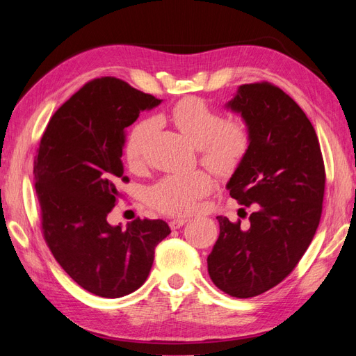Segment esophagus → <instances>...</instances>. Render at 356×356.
Listing matches in <instances>:
<instances>
[{
    "instance_id": "esophagus-1",
    "label": "esophagus",
    "mask_w": 356,
    "mask_h": 356,
    "mask_svg": "<svg viewBox=\"0 0 356 356\" xmlns=\"http://www.w3.org/2000/svg\"><path fill=\"white\" fill-rule=\"evenodd\" d=\"M187 221H188V218H177V220H172V221L169 222V225H170L172 230H175V229L182 227V225H184Z\"/></svg>"
}]
</instances>
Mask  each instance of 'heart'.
Masks as SVG:
<instances>
[{"label":"heart","mask_w":356,"mask_h":356,"mask_svg":"<svg viewBox=\"0 0 356 356\" xmlns=\"http://www.w3.org/2000/svg\"><path fill=\"white\" fill-rule=\"evenodd\" d=\"M170 118L188 141L200 148L202 163L215 175L230 177L241 168L251 149L252 132L243 118L224 115L200 98H186L172 108ZM157 129L154 118L139 120L129 132L124 156L131 166L144 161L149 139ZM212 179L203 170L168 175L147 190V202L154 209L169 215L195 212L199 200L209 195Z\"/></svg>","instance_id":"obj_1"}]
</instances>
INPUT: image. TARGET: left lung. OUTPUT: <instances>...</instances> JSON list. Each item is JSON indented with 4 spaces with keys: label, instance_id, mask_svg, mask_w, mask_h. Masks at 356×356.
I'll use <instances>...</instances> for the list:
<instances>
[{
    "label": "left lung",
    "instance_id": "left-lung-1",
    "mask_svg": "<svg viewBox=\"0 0 356 356\" xmlns=\"http://www.w3.org/2000/svg\"><path fill=\"white\" fill-rule=\"evenodd\" d=\"M227 108L252 132L250 153L227 188L243 207L254 203L255 212L248 229L217 217L208 272L225 294L250 298L282 282L305 255L321 220L325 168L314 126L277 86L242 84Z\"/></svg>",
    "mask_w": 356,
    "mask_h": 356
}]
</instances>
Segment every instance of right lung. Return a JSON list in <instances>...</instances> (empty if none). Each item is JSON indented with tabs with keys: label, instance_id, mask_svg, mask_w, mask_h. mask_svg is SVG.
Here are the masks:
<instances>
[{
	"label": "right lung",
	"instance_id": "add662e5",
	"mask_svg": "<svg viewBox=\"0 0 356 356\" xmlns=\"http://www.w3.org/2000/svg\"><path fill=\"white\" fill-rule=\"evenodd\" d=\"M161 101L115 77L86 83L53 114L34 160L41 230L53 257L89 293L118 298L141 286L154 250L170 233L163 220L106 221L122 182L126 127Z\"/></svg>",
	"mask_w": 356,
	"mask_h": 356
}]
</instances>
